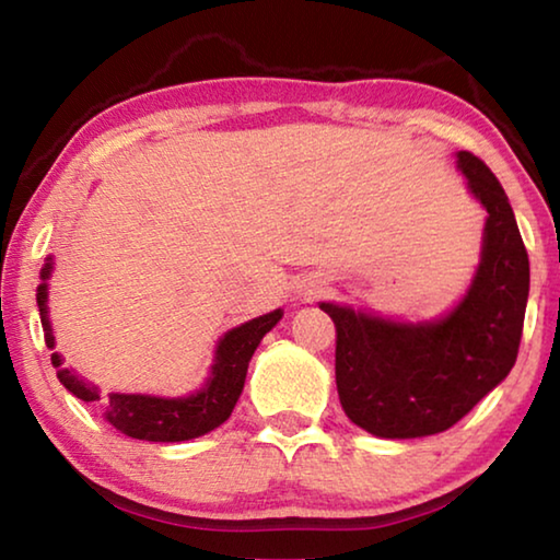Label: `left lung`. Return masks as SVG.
<instances>
[{
	"mask_svg": "<svg viewBox=\"0 0 560 560\" xmlns=\"http://www.w3.org/2000/svg\"><path fill=\"white\" fill-rule=\"evenodd\" d=\"M469 189L487 207L485 249L467 296L447 318L405 326L320 303L336 324V385L358 428L390 440L457 424L516 363L528 299V254L497 175L459 150Z\"/></svg>",
	"mask_w": 560,
	"mask_h": 560,
	"instance_id": "8db88e82",
	"label": "left lung"
}]
</instances>
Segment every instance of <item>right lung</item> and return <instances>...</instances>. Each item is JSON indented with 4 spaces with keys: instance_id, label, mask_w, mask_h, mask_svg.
<instances>
[{
    "instance_id": "1",
    "label": "right lung",
    "mask_w": 560,
    "mask_h": 560,
    "mask_svg": "<svg viewBox=\"0 0 560 560\" xmlns=\"http://www.w3.org/2000/svg\"><path fill=\"white\" fill-rule=\"evenodd\" d=\"M51 261L42 269V279H49ZM36 303H39V316L44 328L46 346L54 348L51 324H49V308H46V283H42L36 291ZM281 308L271 311L267 316H259L242 324L240 328H232L220 340L217 348V360L212 365V377L207 381L200 393L189 397H150V395H108V400H101V393L96 385L83 381L69 368H63L59 353L51 355V363L56 368V377H59L66 390L73 393L83 402H101L103 420L113 424L118 432L128 434L132 440L145 442H185L200 434L212 432L214 428L232 415L236 400H240L246 368L254 350L261 343V338L279 324Z\"/></svg>"
}]
</instances>
